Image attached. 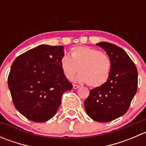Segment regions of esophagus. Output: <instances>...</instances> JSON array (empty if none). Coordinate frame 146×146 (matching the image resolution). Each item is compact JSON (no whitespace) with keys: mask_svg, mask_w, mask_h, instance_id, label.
I'll list each match as a JSON object with an SVG mask.
<instances>
[{"mask_svg":"<svg viewBox=\"0 0 146 146\" xmlns=\"http://www.w3.org/2000/svg\"><path fill=\"white\" fill-rule=\"evenodd\" d=\"M80 88V86H79V85H73V89H75V90L78 89V88Z\"/></svg>","mask_w":146,"mask_h":146,"instance_id":"1","label":"esophagus"}]
</instances>
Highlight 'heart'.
<instances>
[{
	"mask_svg": "<svg viewBox=\"0 0 146 146\" xmlns=\"http://www.w3.org/2000/svg\"><path fill=\"white\" fill-rule=\"evenodd\" d=\"M60 66L68 80H72L80 70L75 81L88 83L93 88L104 85L111 73V61L107 54L88 46H76L70 50V56L61 58Z\"/></svg>",
	"mask_w": 146,
	"mask_h": 146,
	"instance_id": "heart-1",
	"label": "heart"
}]
</instances>
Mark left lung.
<instances>
[{"label":"left lung","instance_id":"obj_1","mask_svg":"<svg viewBox=\"0 0 146 146\" xmlns=\"http://www.w3.org/2000/svg\"><path fill=\"white\" fill-rule=\"evenodd\" d=\"M111 61L107 81L90 90L84 102L85 111L93 120L109 122L126 114L138 88V71L134 63L121 47L106 42L96 44Z\"/></svg>","mask_w":146,"mask_h":146}]
</instances>
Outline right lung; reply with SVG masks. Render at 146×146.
Instances as JSON below:
<instances>
[{"label":"right lung","mask_w":146,"mask_h":146,"mask_svg":"<svg viewBox=\"0 0 146 146\" xmlns=\"http://www.w3.org/2000/svg\"><path fill=\"white\" fill-rule=\"evenodd\" d=\"M63 46L42 44L15 59L8 85L16 110L35 122L52 118L61 105V96L73 85L60 66Z\"/></svg>","instance_id":"right-lung-1"}]
</instances>
